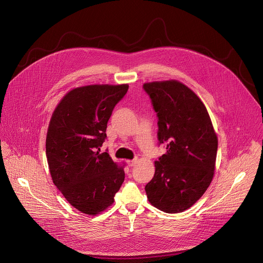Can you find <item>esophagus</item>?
Wrapping results in <instances>:
<instances>
[{
  "instance_id": "34e87169",
  "label": "esophagus",
  "mask_w": 263,
  "mask_h": 263,
  "mask_svg": "<svg viewBox=\"0 0 263 263\" xmlns=\"http://www.w3.org/2000/svg\"><path fill=\"white\" fill-rule=\"evenodd\" d=\"M136 163H137V158H135V159H133V160H128V161H127V164H128L129 166H134Z\"/></svg>"
}]
</instances>
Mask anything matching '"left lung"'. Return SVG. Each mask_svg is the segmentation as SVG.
<instances>
[{
  "instance_id": "8db88e82",
  "label": "left lung",
  "mask_w": 263,
  "mask_h": 263,
  "mask_svg": "<svg viewBox=\"0 0 263 263\" xmlns=\"http://www.w3.org/2000/svg\"><path fill=\"white\" fill-rule=\"evenodd\" d=\"M142 87L157 114L159 144L166 146L144 190L148 202L159 210L182 212L204 195L212 181L217 136L205 105L181 82L144 83Z\"/></svg>"
}]
</instances>
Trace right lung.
Returning <instances> with one entry per match:
<instances>
[{
	"mask_svg": "<svg viewBox=\"0 0 263 263\" xmlns=\"http://www.w3.org/2000/svg\"><path fill=\"white\" fill-rule=\"evenodd\" d=\"M128 88V84L74 88L52 116L46 140L52 180L66 201L85 214H98L114 203L125 180L123 166L100 151L112 111Z\"/></svg>",
	"mask_w": 263,
	"mask_h": 263,
	"instance_id": "obj_1",
	"label": "right lung"
}]
</instances>
